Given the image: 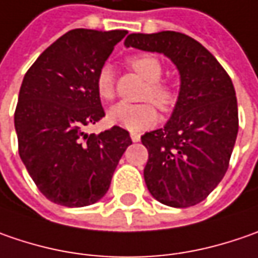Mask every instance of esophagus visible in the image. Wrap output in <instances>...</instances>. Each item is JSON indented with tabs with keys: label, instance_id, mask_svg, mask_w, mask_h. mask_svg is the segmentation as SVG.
I'll return each mask as SVG.
<instances>
[{
	"label": "esophagus",
	"instance_id": "esophagus-1",
	"mask_svg": "<svg viewBox=\"0 0 258 258\" xmlns=\"http://www.w3.org/2000/svg\"><path fill=\"white\" fill-rule=\"evenodd\" d=\"M130 137H131V140L134 141V143H137V141H140L141 136L139 133H130Z\"/></svg>",
	"mask_w": 258,
	"mask_h": 258
}]
</instances>
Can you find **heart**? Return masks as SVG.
<instances>
[{
  "label": "heart",
  "instance_id": "1",
  "mask_svg": "<svg viewBox=\"0 0 258 258\" xmlns=\"http://www.w3.org/2000/svg\"><path fill=\"white\" fill-rule=\"evenodd\" d=\"M130 69H133L139 76H141L147 84L143 89L141 99L150 101V102H141V104H125L121 102L112 107L108 112V119L119 125L122 128L139 131L153 127L157 119L159 114L156 105L163 112L172 111L177 101V92L170 84L162 82L160 78L163 75L162 62L153 56V54H134L127 60ZM95 88L98 96L102 101H112L115 96V82H114V73L109 66H104L99 69L96 75ZM154 102V106L151 104Z\"/></svg>",
  "mask_w": 258,
  "mask_h": 258
}]
</instances>
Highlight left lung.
<instances>
[{"label":"left lung","mask_w":258,"mask_h":258,"mask_svg":"<svg viewBox=\"0 0 258 258\" xmlns=\"http://www.w3.org/2000/svg\"><path fill=\"white\" fill-rule=\"evenodd\" d=\"M127 47L159 51L180 72V92L172 118L146 133L149 151L144 180L153 198L187 208L207 199L230 166L238 133V107L230 75L199 41L177 31L133 33Z\"/></svg>","instance_id":"8db88e82"}]
</instances>
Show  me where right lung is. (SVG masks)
Masks as SVG:
<instances>
[{
	"label": "right lung",
	"mask_w": 258,
	"mask_h": 258,
	"mask_svg": "<svg viewBox=\"0 0 258 258\" xmlns=\"http://www.w3.org/2000/svg\"><path fill=\"white\" fill-rule=\"evenodd\" d=\"M125 34L71 30L40 54L23 79L14 112L18 154L40 192L54 204L79 208L99 201L133 143L118 125L85 133L105 117L96 75Z\"/></svg>",
	"instance_id": "obj_1"
}]
</instances>
